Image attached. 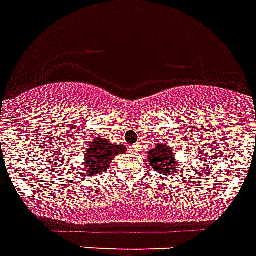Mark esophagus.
I'll list each match as a JSON object with an SVG mask.
<instances>
[{
    "label": "esophagus",
    "mask_w": 256,
    "mask_h": 256,
    "mask_svg": "<svg viewBox=\"0 0 256 256\" xmlns=\"http://www.w3.org/2000/svg\"><path fill=\"white\" fill-rule=\"evenodd\" d=\"M130 151L136 152V151H137V150H138V146H137V144H133V146H130Z\"/></svg>",
    "instance_id": "obj_1"
}]
</instances>
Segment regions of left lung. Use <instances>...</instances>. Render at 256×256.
I'll return each instance as SVG.
<instances>
[{"label": "left lung", "mask_w": 256, "mask_h": 256, "mask_svg": "<svg viewBox=\"0 0 256 256\" xmlns=\"http://www.w3.org/2000/svg\"><path fill=\"white\" fill-rule=\"evenodd\" d=\"M148 158L152 168L162 175H176L178 165L175 154L168 144H161L148 152Z\"/></svg>", "instance_id": "8db88e82"}]
</instances>
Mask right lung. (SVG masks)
<instances>
[{
    "instance_id": "right-lung-1",
    "label": "right lung",
    "mask_w": 256,
    "mask_h": 256,
    "mask_svg": "<svg viewBox=\"0 0 256 256\" xmlns=\"http://www.w3.org/2000/svg\"><path fill=\"white\" fill-rule=\"evenodd\" d=\"M126 151L123 144H112L102 138H96L90 144V148L85 154V168L86 175H99L105 172L109 168L110 164L114 157L119 154H124Z\"/></svg>"
}]
</instances>
